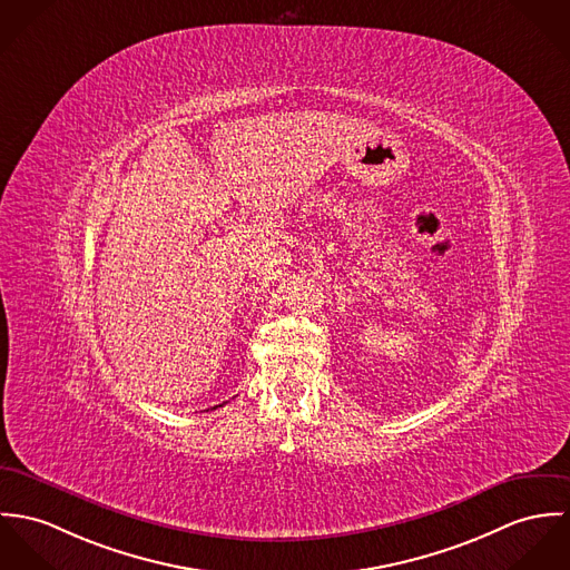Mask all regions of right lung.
<instances>
[{
  "label": "right lung",
  "mask_w": 570,
  "mask_h": 570,
  "mask_svg": "<svg viewBox=\"0 0 570 570\" xmlns=\"http://www.w3.org/2000/svg\"><path fill=\"white\" fill-rule=\"evenodd\" d=\"M220 406H223V404H220Z\"/></svg>",
  "instance_id": "add662e5"
}]
</instances>
